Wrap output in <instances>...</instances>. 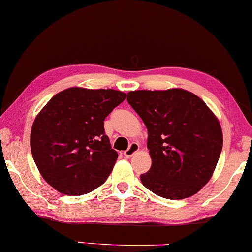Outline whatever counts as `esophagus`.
I'll use <instances>...</instances> for the list:
<instances>
[{"mask_svg": "<svg viewBox=\"0 0 252 252\" xmlns=\"http://www.w3.org/2000/svg\"><path fill=\"white\" fill-rule=\"evenodd\" d=\"M140 150V144L136 143V142H132L131 144L129 146V148L124 152V155L126 156V158H131L132 155L136 154V153Z\"/></svg>", "mask_w": 252, "mask_h": 252, "instance_id": "obj_1", "label": "esophagus"}]
</instances>
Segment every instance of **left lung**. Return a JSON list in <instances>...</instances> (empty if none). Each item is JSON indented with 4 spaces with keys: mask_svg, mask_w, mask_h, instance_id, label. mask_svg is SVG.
Here are the masks:
<instances>
[{
    "mask_svg": "<svg viewBox=\"0 0 252 252\" xmlns=\"http://www.w3.org/2000/svg\"><path fill=\"white\" fill-rule=\"evenodd\" d=\"M126 100L148 130L152 167L143 186L170 200L189 198L212 178L222 148L218 118L184 89L136 90Z\"/></svg>",
    "mask_w": 252,
    "mask_h": 252,
    "instance_id": "obj_1",
    "label": "left lung"
}]
</instances>
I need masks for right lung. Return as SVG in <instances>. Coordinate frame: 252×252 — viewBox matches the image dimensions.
Segmentation results:
<instances>
[{"mask_svg":"<svg viewBox=\"0 0 252 252\" xmlns=\"http://www.w3.org/2000/svg\"><path fill=\"white\" fill-rule=\"evenodd\" d=\"M126 94L112 89L68 88L37 114L31 149L40 174L66 195H83L105 182L117 160L104 120Z\"/></svg>","mask_w":252,"mask_h":252,"instance_id":"add662e5","label":"right lung"}]
</instances>
